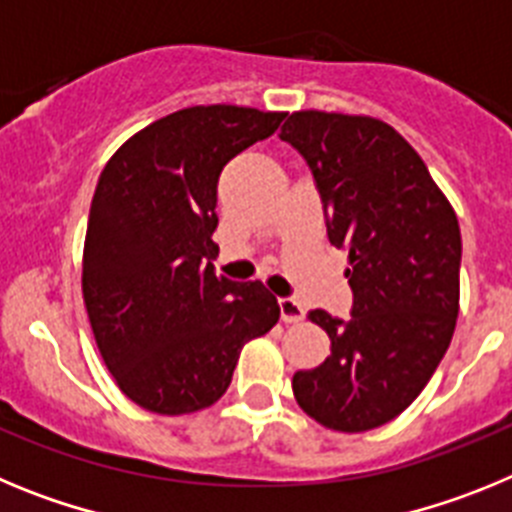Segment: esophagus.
Wrapping results in <instances>:
<instances>
[{
  "label": "esophagus",
  "mask_w": 512,
  "mask_h": 512,
  "mask_svg": "<svg viewBox=\"0 0 512 512\" xmlns=\"http://www.w3.org/2000/svg\"><path fill=\"white\" fill-rule=\"evenodd\" d=\"M279 315H282L284 323H300L305 320V310L297 300H289V297H282L279 300Z\"/></svg>",
  "instance_id": "34e87169"
}]
</instances>
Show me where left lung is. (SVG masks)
Wrapping results in <instances>:
<instances>
[{
  "instance_id": "obj_1",
  "label": "left lung",
  "mask_w": 512,
  "mask_h": 512,
  "mask_svg": "<svg viewBox=\"0 0 512 512\" xmlns=\"http://www.w3.org/2000/svg\"><path fill=\"white\" fill-rule=\"evenodd\" d=\"M310 166L328 241L348 253L351 318L310 310L330 356L292 377L312 420L372 431L408 408L441 364L459 315V220L423 158L392 125L366 115L300 110L282 125Z\"/></svg>"
}]
</instances>
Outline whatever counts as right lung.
I'll return each instance as SVG.
<instances>
[{"mask_svg": "<svg viewBox=\"0 0 512 512\" xmlns=\"http://www.w3.org/2000/svg\"><path fill=\"white\" fill-rule=\"evenodd\" d=\"M284 112L197 104L138 130L107 161L89 210L81 292L99 354L135 405L187 415L228 390L241 348L279 302L217 277V179Z\"/></svg>", "mask_w": 512, "mask_h": 512, "instance_id": "1", "label": "right lung"}]
</instances>
